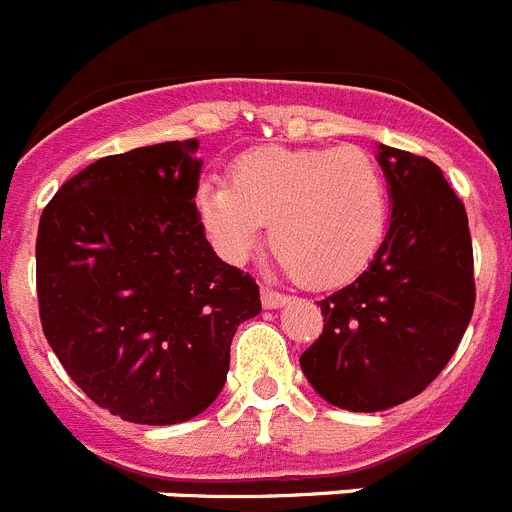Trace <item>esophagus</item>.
Masks as SVG:
<instances>
[{
	"mask_svg": "<svg viewBox=\"0 0 512 512\" xmlns=\"http://www.w3.org/2000/svg\"><path fill=\"white\" fill-rule=\"evenodd\" d=\"M287 302V295H282L279 289H271V287H261V305L266 310H274V307H282Z\"/></svg>",
	"mask_w": 512,
	"mask_h": 512,
	"instance_id": "34e87169",
	"label": "esophagus"
}]
</instances>
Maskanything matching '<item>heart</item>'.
I'll return each instance as SVG.
<instances>
[{
  "label": "heart",
  "instance_id": "obj_1",
  "mask_svg": "<svg viewBox=\"0 0 512 512\" xmlns=\"http://www.w3.org/2000/svg\"><path fill=\"white\" fill-rule=\"evenodd\" d=\"M194 205L230 261L246 259L271 223V251L310 287L361 274L390 220L387 179L361 148H253L233 161L230 184L202 182Z\"/></svg>",
  "mask_w": 512,
  "mask_h": 512
}]
</instances>
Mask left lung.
Masks as SVG:
<instances>
[{
	"label": "left lung",
	"mask_w": 512,
	"mask_h": 512,
	"mask_svg": "<svg viewBox=\"0 0 512 512\" xmlns=\"http://www.w3.org/2000/svg\"><path fill=\"white\" fill-rule=\"evenodd\" d=\"M392 215L356 282L320 300L323 333L300 356L323 400L354 413L395 408L441 374L474 312L464 202L423 156L379 146Z\"/></svg>",
	"instance_id": "left-lung-1"
}]
</instances>
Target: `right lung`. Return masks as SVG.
<instances>
[{"instance_id":"add662e5","label":"right lung","mask_w":512,"mask_h":512,"mask_svg":"<svg viewBox=\"0 0 512 512\" xmlns=\"http://www.w3.org/2000/svg\"><path fill=\"white\" fill-rule=\"evenodd\" d=\"M200 140L104 156L40 215L35 282L53 354L99 408L143 425L200 415L259 284L217 259L194 194Z\"/></svg>"}]
</instances>
